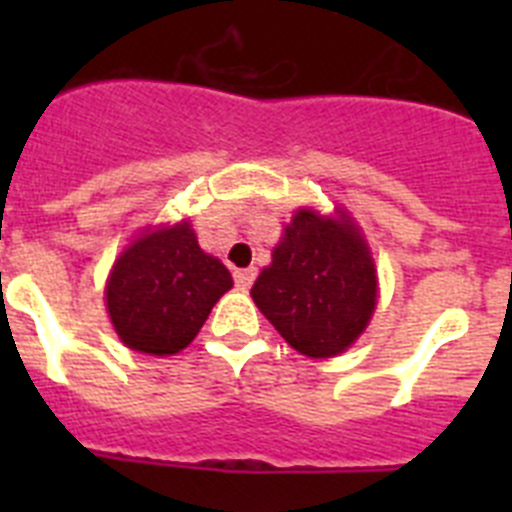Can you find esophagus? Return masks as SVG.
Here are the masks:
<instances>
[{
	"label": "esophagus",
	"mask_w": 512,
	"mask_h": 512,
	"mask_svg": "<svg viewBox=\"0 0 512 512\" xmlns=\"http://www.w3.org/2000/svg\"><path fill=\"white\" fill-rule=\"evenodd\" d=\"M233 277H235V287L248 289L253 284V279H256V269H253V266H251V269H238Z\"/></svg>",
	"instance_id": "34e87169"
}]
</instances>
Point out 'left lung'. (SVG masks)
Returning <instances> with one entry per match:
<instances>
[{
    "instance_id": "left-lung-1",
    "label": "left lung",
    "mask_w": 512,
    "mask_h": 512,
    "mask_svg": "<svg viewBox=\"0 0 512 512\" xmlns=\"http://www.w3.org/2000/svg\"><path fill=\"white\" fill-rule=\"evenodd\" d=\"M284 341L312 359L346 351L372 318L377 274L364 238L346 215L300 210L251 289Z\"/></svg>"
}]
</instances>
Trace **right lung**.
<instances>
[{
    "label": "right lung",
    "mask_w": 512,
    "mask_h": 512,
    "mask_svg": "<svg viewBox=\"0 0 512 512\" xmlns=\"http://www.w3.org/2000/svg\"><path fill=\"white\" fill-rule=\"evenodd\" d=\"M230 287V271L202 251L189 223H179L125 248L107 282V310L125 346L166 356L194 341Z\"/></svg>",
    "instance_id": "obj_1"
}]
</instances>
